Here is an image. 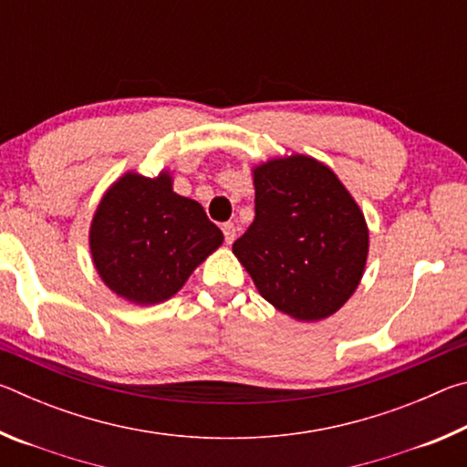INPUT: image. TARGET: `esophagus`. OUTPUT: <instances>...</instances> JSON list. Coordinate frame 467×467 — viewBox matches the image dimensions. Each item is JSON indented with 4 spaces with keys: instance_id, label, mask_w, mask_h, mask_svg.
I'll use <instances>...</instances> for the list:
<instances>
[{
    "instance_id": "esophagus-1",
    "label": "esophagus",
    "mask_w": 467,
    "mask_h": 467,
    "mask_svg": "<svg viewBox=\"0 0 467 467\" xmlns=\"http://www.w3.org/2000/svg\"><path fill=\"white\" fill-rule=\"evenodd\" d=\"M223 233H224L226 244H233L236 239V226L233 223H226V224H223Z\"/></svg>"
}]
</instances>
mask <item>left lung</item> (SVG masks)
I'll return each instance as SVG.
<instances>
[{
  "label": "left lung",
  "instance_id": "left-lung-1",
  "mask_svg": "<svg viewBox=\"0 0 467 467\" xmlns=\"http://www.w3.org/2000/svg\"><path fill=\"white\" fill-rule=\"evenodd\" d=\"M255 218L233 244L267 303L298 321L334 315L362 278L368 231L334 171L311 156L253 171Z\"/></svg>",
  "mask_w": 467,
  "mask_h": 467
}]
</instances>
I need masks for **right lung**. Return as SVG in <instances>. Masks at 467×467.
I'll use <instances>...</instances> for the list:
<instances>
[{
  "mask_svg": "<svg viewBox=\"0 0 467 467\" xmlns=\"http://www.w3.org/2000/svg\"><path fill=\"white\" fill-rule=\"evenodd\" d=\"M223 239L200 203L172 192L169 172L156 179L128 172L99 203L90 253L115 295L156 305L179 292Z\"/></svg>",
  "mask_w": 467,
  "mask_h": 467,
  "instance_id": "add662e5",
  "label": "right lung"
}]
</instances>
